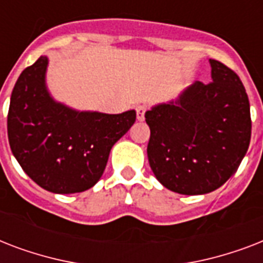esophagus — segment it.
<instances>
[{"label":"esophagus","mask_w":263,"mask_h":263,"mask_svg":"<svg viewBox=\"0 0 263 263\" xmlns=\"http://www.w3.org/2000/svg\"><path fill=\"white\" fill-rule=\"evenodd\" d=\"M146 109H147L146 105H138V106H136V119H138V121H143Z\"/></svg>","instance_id":"1"}]
</instances>
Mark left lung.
Here are the masks:
<instances>
[{
    "mask_svg": "<svg viewBox=\"0 0 263 263\" xmlns=\"http://www.w3.org/2000/svg\"><path fill=\"white\" fill-rule=\"evenodd\" d=\"M212 83H192L173 101L146 111L148 164L165 188L203 195L236 172L249 150L251 116L239 76L209 60Z\"/></svg>",
    "mask_w": 263,
    "mask_h": 263,
    "instance_id": "left-lung-1",
    "label": "left lung"
}]
</instances>
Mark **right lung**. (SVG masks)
Segmentation results:
<instances>
[{"label": "right lung", "mask_w": 263, "mask_h": 263, "mask_svg": "<svg viewBox=\"0 0 263 263\" xmlns=\"http://www.w3.org/2000/svg\"><path fill=\"white\" fill-rule=\"evenodd\" d=\"M47 65V55H41L14 84L8 113L10 150L47 191L83 192L98 183L113 144L134 125L136 111L106 115L55 101L46 86Z\"/></svg>", "instance_id": "right-lung-1"}]
</instances>
